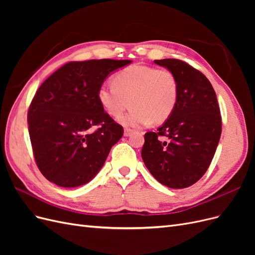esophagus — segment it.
Listing matches in <instances>:
<instances>
[{
  "label": "esophagus",
  "instance_id": "esophagus-1",
  "mask_svg": "<svg viewBox=\"0 0 255 255\" xmlns=\"http://www.w3.org/2000/svg\"><path fill=\"white\" fill-rule=\"evenodd\" d=\"M133 132H134L133 129H130V128H125V136L128 137V136H130V135L133 134Z\"/></svg>",
  "mask_w": 255,
  "mask_h": 255
}]
</instances>
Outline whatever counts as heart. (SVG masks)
<instances>
[{"instance_id":"obj_1","label":"heart","mask_w":255,"mask_h":255,"mask_svg":"<svg viewBox=\"0 0 255 255\" xmlns=\"http://www.w3.org/2000/svg\"><path fill=\"white\" fill-rule=\"evenodd\" d=\"M179 97V84L168 69L132 65L121 69L114 83H103L98 100L113 117H119L129 105L130 112L120 119L129 127L163 123L170 117Z\"/></svg>"}]
</instances>
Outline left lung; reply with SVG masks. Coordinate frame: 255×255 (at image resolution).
I'll return each mask as SVG.
<instances>
[{
	"mask_svg": "<svg viewBox=\"0 0 255 255\" xmlns=\"http://www.w3.org/2000/svg\"><path fill=\"white\" fill-rule=\"evenodd\" d=\"M154 63L175 75L179 97L164 125L144 134L141 157L160 184L186 188L203 176L217 149L221 135L217 97L206 76L185 61L166 58ZM161 136L169 141L163 142Z\"/></svg>",
	"mask_w": 255,
	"mask_h": 255,
	"instance_id": "left-lung-1",
	"label": "left lung"
}]
</instances>
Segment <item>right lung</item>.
Returning a JSON list of instances; mask_svg holds the SVG:
<instances>
[{
	"mask_svg": "<svg viewBox=\"0 0 255 255\" xmlns=\"http://www.w3.org/2000/svg\"><path fill=\"white\" fill-rule=\"evenodd\" d=\"M130 63L70 61L41 84L27 123L36 164L45 179L60 187H78L103 167L123 128L104 112L98 89L113 71Z\"/></svg>",
	"mask_w": 255,
	"mask_h": 255,
	"instance_id": "add662e5",
	"label": "right lung"
}]
</instances>
